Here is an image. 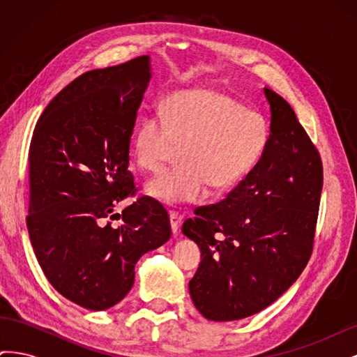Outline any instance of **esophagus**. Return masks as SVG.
I'll use <instances>...</instances> for the list:
<instances>
[{
    "mask_svg": "<svg viewBox=\"0 0 357 357\" xmlns=\"http://www.w3.org/2000/svg\"><path fill=\"white\" fill-rule=\"evenodd\" d=\"M183 218L176 213V211H171L169 213V222H171V229H172V234L177 235L178 234V228H180V223H181Z\"/></svg>",
    "mask_w": 357,
    "mask_h": 357,
    "instance_id": "34e87169",
    "label": "esophagus"
}]
</instances>
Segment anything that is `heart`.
Listing matches in <instances>:
<instances>
[{"label": "heart", "mask_w": 357, "mask_h": 357, "mask_svg": "<svg viewBox=\"0 0 357 357\" xmlns=\"http://www.w3.org/2000/svg\"><path fill=\"white\" fill-rule=\"evenodd\" d=\"M264 119L218 91L192 89L171 95L159 114L143 117L132 137L139 169L164 168L174 147L178 167L146 185V195L177 205L201 201L207 189L223 192L240 181L268 143Z\"/></svg>", "instance_id": "1"}]
</instances>
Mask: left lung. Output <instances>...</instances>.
<instances>
[{
    "mask_svg": "<svg viewBox=\"0 0 357 357\" xmlns=\"http://www.w3.org/2000/svg\"><path fill=\"white\" fill-rule=\"evenodd\" d=\"M264 93L271 134L261 159L222 202L197 208L181 228L202 257L190 298L214 321L271 305L304 271L314 243L320 155L289 102L268 88Z\"/></svg>",
    "mask_w": 357,
    "mask_h": 357,
    "instance_id": "obj_1",
    "label": "left lung"
}]
</instances>
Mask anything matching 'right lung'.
I'll return each instance as SVG.
<instances>
[{
    "mask_svg": "<svg viewBox=\"0 0 357 357\" xmlns=\"http://www.w3.org/2000/svg\"><path fill=\"white\" fill-rule=\"evenodd\" d=\"M150 79L149 56L82 74L49 102L31 139L32 248L50 284L92 311L121 302L138 259L171 236L159 202L139 198L113 214L135 193L129 142Z\"/></svg>",
    "mask_w": 357,
    "mask_h": 357,
    "instance_id": "1",
    "label": "right lung"
}]
</instances>
